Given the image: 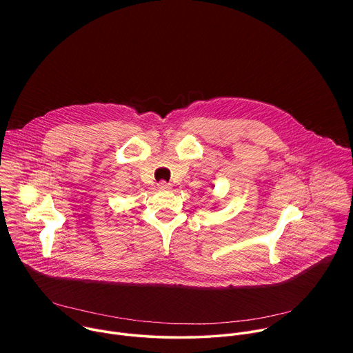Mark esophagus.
<instances>
[{
  "label": "esophagus",
  "instance_id": "34e87169",
  "mask_svg": "<svg viewBox=\"0 0 353 353\" xmlns=\"http://www.w3.org/2000/svg\"><path fill=\"white\" fill-rule=\"evenodd\" d=\"M158 187H159V190H170L172 188V185L169 183H166V181H161L158 184Z\"/></svg>",
  "mask_w": 353,
  "mask_h": 353
}]
</instances>
